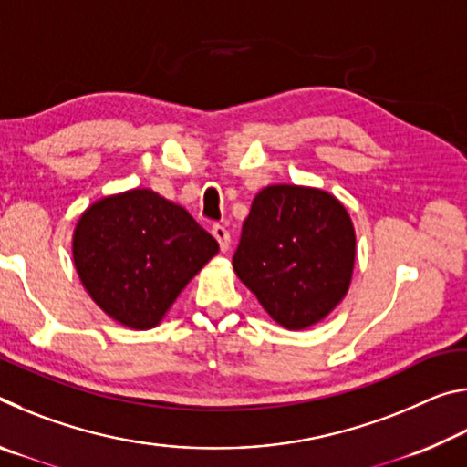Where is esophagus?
Wrapping results in <instances>:
<instances>
[{
    "label": "esophagus",
    "instance_id": "34e87169",
    "mask_svg": "<svg viewBox=\"0 0 467 467\" xmlns=\"http://www.w3.org/2000/svg\"><path fill=\"white\" fill-rule=\"evenodd\" d=\"M212 234H214V239L218 241L220 249L223 251H228L231 249V233H228V228L223 226V224H216L214 228H212Z\"/></svg>",
    "mask_w": 467,
    "mask_h": 467
}]
</instances>
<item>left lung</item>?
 Here are the masks:
<instances>
[{
    "label": "left lung",
    "instance_id": "1",
    "mask_svg": "<svg viewBox=\"0 0 467 467\" xmlns=\"http://www.w3.org/2000/svg\"><path fill=\"white\" fill-rule=\"evenodd\" d=\"M357 234L344 203L317 187L267 185L255 195L234 274L282 327L326 319L352 282Z\"/></svg>",
    "mask_w": 467,
    "mask_h": 467
}]
</instances>
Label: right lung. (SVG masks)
Wrapping results in <instances>:
<instances>
[{"label":"right lung","instance_id":"add662e5","mask_svg":"<svg viewBox=\"0 0 467 467\" xmlns=\"http://www.w3.org/2000/svg\"><path fill=\"white\" fill-rule=\"evenodd\" d=\"M72 253L82 286L110 319L152 329L218 243L183 205L152 189H130L84 210Z\"/></svg>","mask_w":467,"mask_h":467}]
</instances>
